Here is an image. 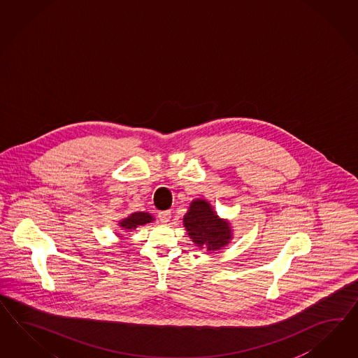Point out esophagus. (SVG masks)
I'll return each instance as SVG.
<instances>
[{
	"label": "esophagus",
	"mask_w": 358,
	"mask_h": 358,
	"mask_svg": "<svg viewBox=\"0 0 358 358\" xmlns=\"http://www.w3.org/2000/svg\"><path fill=\"white\" fill-rule=\"evenodd\" d=\"M159 220L163 222V224L169 222V220H171V211H160L159 213Z\"/></svg>",
	"instance_id": "obj_1"
}]
</instances>
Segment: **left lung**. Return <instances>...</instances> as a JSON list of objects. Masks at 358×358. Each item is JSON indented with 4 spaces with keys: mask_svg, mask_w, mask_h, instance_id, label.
I'll return each instance as SVG.
<instances>
[{
    "mask_svg": "<svg viewBox=\"0 0 358 358\" xmlns=\"http://www.w3.org/2000/svg\"><path fill=\"white\" fill-rule=\"evenodd\" d=\"M189 237L199 249L216 252L232 240L231 222L220 219L206 199H194L184 216Z\"/></svg>",
    "mask_w": 358,
    "mask_h": 358,
    "instance_id": "1",
    "label": "left lung"
}]
</instances>
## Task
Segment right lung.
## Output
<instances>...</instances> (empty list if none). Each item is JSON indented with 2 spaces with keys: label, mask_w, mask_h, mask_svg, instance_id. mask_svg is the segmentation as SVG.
Returning <instances> with one entry per match:
<instances>
[{
  "label": "right lung",
  "mask_w": 358,
  "mask_h": 358,
  "mask_svg": "<svg viewBox=\"0 0 358 358\" xmlns=\"http://www.w3.org/2000/svg\"><path fill=\"white\" fill-rule=\"evenodd\" d=\"M155 219L152 217V215H150V213H131V215H129L125 219L120 220L118 225H120L124 231L129 232V231H134L136 227H139V225H145L147 222H152ZM118 237H122V236H118Z\"/></svg>",
  "instance_id": "add662e5"
}]
</instances>
